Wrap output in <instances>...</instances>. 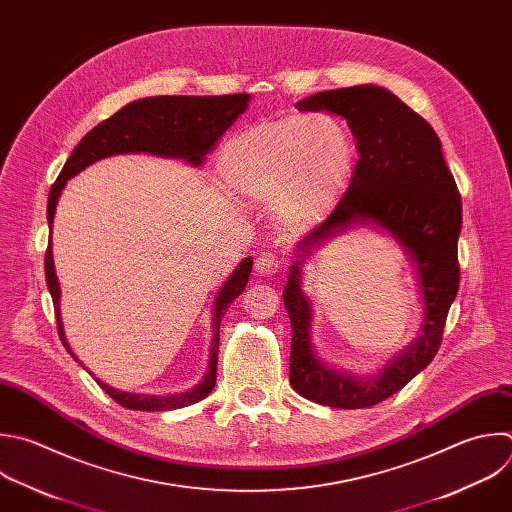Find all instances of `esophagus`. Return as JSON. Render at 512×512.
<instances>
[{
    "mask_svg": "<svg viewBox=\"0 0 512 512\" xmlns=\"http://www.w3.org/2000/svg\"><path fill=\"white\" fill-rule=\"evenodd\" d=\"M279 269H281V263H279V259H277L273 253H261V255L255 259V271H257L259 275L271 277V275H275Z\"/></svg>",
    "mask_w": 512,
    "mask_h": 512,
    "instance_id": "obj_1",
    "label": "esophagus"
}]
</instances>
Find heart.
<instances>
[{
	"label": "heart",
	"mask_w": 512,
	"mask_h": 512,
	"mask_svg": "<svg viewBox=\"0 0 512 512\" xmlns=\"http://www.w3.org/2000/svg\"><path fill=\"white\" fill-rule=\"evenodd\" d=\"M354 142L329 116H287L229 138L219 152L227 189L253 203H271L283 221L323 217L346 189Z\"/></svg>",
	"instance_id": "b5f03b06"
}]
</instances>
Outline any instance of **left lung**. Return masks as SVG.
<instances>
[{
	"mask_svg": "<svg viewBox=\"0 0 512 512\" xmlns=\"http://www.w3.org/2000/svg\"><path fill=\"white\" fill-rule=\"evenodd\" d=\"M297 108L344 116L360 152L346 195L301 249L352 223L372 221L404 245L420 277L424 299L420 337L378 378L362 380L329 370L315 358L309 339L311 309L299 285V263L289 271L283 303L293 331L289 358L293 390L331 408H370L400 392L434 360L442 344L446 315L460 283L462 201L438 134L392 92L380 86L327 90L301 100Z\"/></svg>",
	"mask_w": 512,
	"mask_h": 512,
	"instance_id": "left-lung-1",
	"label": "left lung"
}]
</instances>
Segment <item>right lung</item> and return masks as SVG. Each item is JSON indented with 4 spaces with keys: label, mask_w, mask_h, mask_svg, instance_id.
I'll return each instance as SVG.
<instances>
[{
    "label": "right lung",
    "mask_w": 512,
    "mask_h": 512,
    "mask_svg": "<svg viewBox=\"0 0 512 512\" xmlns=\"http://www.w3.org/2000/svg\"><path fill=\"white\" fill-rule=\"evenodd\" d=\"M249 102V94H227V96H154L136 100L124 108H120L114 116L106 118L98 126H94L74 148L70 158L66 160L60 177L50 189L48 197V225L52 229L56 205L60 193L68 179L78 175L80 170L90 166L92 162L106 158L110 154L122 152H150L160 156H175L185 158L191 164L199 166L213 150L217 140L225 134V130L237 120L239 114L245 112ZM46 283L52 293L56 321H58V335L62 344L66 346L72 358L74 352L70 350L60 317V283L54 271V257H52V235L48 239L46 249ZM253 267V259L247 257L235 273L223 285L213 313V350L209 360V370L203 382L187 392L175 396H142V394H126L118 392L98 378H94L100 388L116 400L120 406L128 410H142V412H160V410H175L183 406H191L203 398H207L215 384H217V358H219V327L229 309V305L243 293L249 273Z\"/></svg>",
    "instance_id": "right-lung-1"
}]
</instances>
